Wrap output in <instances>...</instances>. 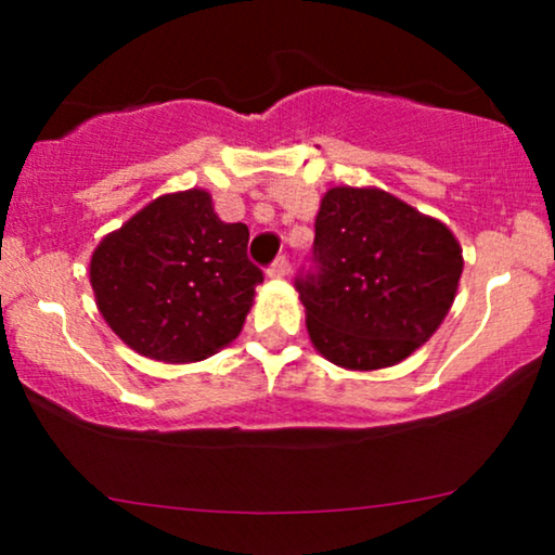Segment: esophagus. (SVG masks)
<instances>
[{
	"label": "esophagus",
	"instance_id": "34e87169",
	"mask_svg": "<svg viewBox=\"0 0 555 555\" xmlns=\"http://www.w3.org/2000/svg\"><path fill=\"white\" fill-rule=\"evenodd\" d=\"M266 273H269L271 279H284L286 273H289V260H286V256H279L269 269H266Z\"/></svg>",
	"mask_w": 555,
	"mask_h": 555
}]
</instances>
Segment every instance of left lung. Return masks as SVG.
Listing matches in <instances>:
<instances>
[{
  "label": "left lung",
  "instance_id": "8db88e82",
  "mask_svg": "<svg viewBox=\"0 0 555 555\" xmlns=\"http://www.w3.org/2000/svg\"><path fill=\"white\" fill-rule=\"evenodd\" d=\"M462 266L460 242L441 221L384 190H328L310 266L295 279L310 339L349 371L397 365L441 326Z\"/></svg>",
  "mask_w": 555,
  "mask_h": 555
}]
</instances>
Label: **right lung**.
Instances as JSON below:
<instances>
[{
    "instance_id": "1",
    "label": "right lung",
    "mask_w": 555,
    "mask_h": 555,
    "mask_svg": "<svg viewBox=\"0 0 555 555\" xmlns=\"http://www.w3.org/2000/svg\"><path fill=\"white\" fill-rule=\"evenodd\" d=\"M245 224H227L203 190L164 195L91 258L101 315L151 360L195 362L237 339L263 271Z\"/></svg>"
}]
</instances>
